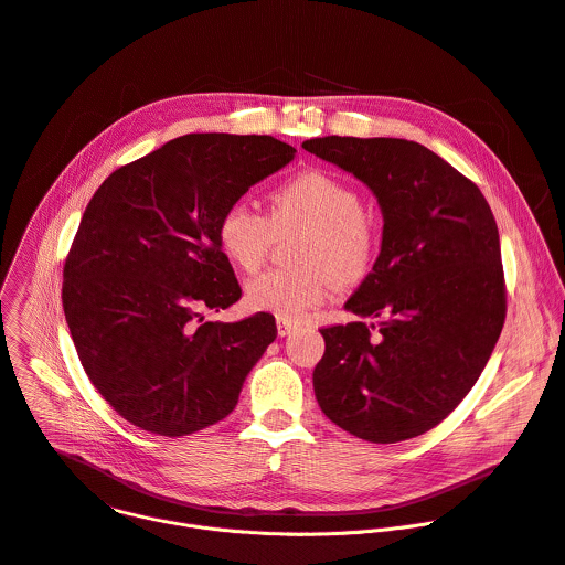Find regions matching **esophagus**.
I'll use <instances>...</instances> for the list:
<instances>
[{"label":"esophagus","instance_id":"1","mask_svg":"<svg viewBox=\"0 0 565 565\" xmlns=\"http://www.w3.org/2000/svg\"><path fill=\"white\" fill-rule=\"evenodd\" d=\"M295 328H297V323H295V321L277 319V334H279V337H286V334H290Z\"/></svg>","mask_w":565,"mask_h":565}]
</instances>
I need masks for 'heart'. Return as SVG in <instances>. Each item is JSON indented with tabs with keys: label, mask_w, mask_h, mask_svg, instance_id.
Wrapping results in <instances>:
<instances>
[{
	"label": "heart",
	"mask_w": 565,
	"mask_h": 565,
	"mask_svg": "<svg viewBox=\"0 0 565 565\" xmlns=\"http://www.w3.org/2000/svg\"><path fill=\"white\" fill-rule=\"evenodd\" d=\"M303 228L297 246L299 268H273L246 286V303L277 319L299 321L321 306L334 281H361L380 253V224L363 211L361 195L341 177L310 168L284 181L270 195L268 215L237 200L217 222L224 255L242 270L255 273L275 239Z\"/></svg>",
	"instance_id": "1"
}]
</instances>
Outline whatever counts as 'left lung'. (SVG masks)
Segmentation results:
<instances>
[{
	"mask_svg": "<svg viewBox=\"0 0 565 565\" xmlns=\"http://www.w3.org/2000/svg\"><path fill=\"white\" fill-rule=\"evenodd\" d=\"M308 152L361 179L384 213L382 253L345 308L382 317L321 328L312 372L323 415L345 433L397 444L439 426L477 384L505 321L492 211L468 177L395 137H315Z\"/></svg>",
	"mask_w": 565,
	"mask_h": 565,
	"instance_id": "obj_1",
	"label": "left lung"
}]
</instances>
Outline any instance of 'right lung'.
Returning <instances> with one entry per match:
<instances>
[{
  "instance_id": "add662e5",
  "label": "right lung",
  "mask_w": 565,
  "mask_h": 565,
  "mask_svg": "<svg viewBox=\"0 0 565 565\" xmlns=\"http://www.w3.org/2000/svg\"><path fill=\"white\" fill-rule=\"evenodd\" d=\"M295 152L270 135H183L110 172L88 202L62 303L90 384L132 426L183 437L235 411L277 326L268 312L204 319L242 297L217 222Z\"/></svg>"
}]
</instances>
